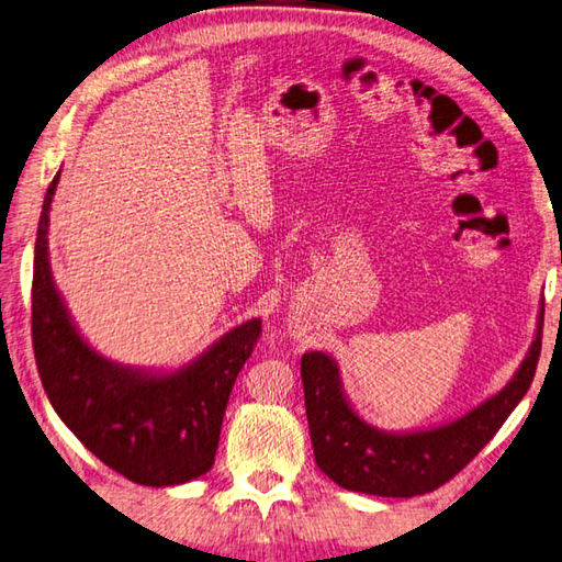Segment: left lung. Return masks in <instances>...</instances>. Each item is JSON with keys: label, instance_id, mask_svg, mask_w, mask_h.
Listing matches in <instances>:
<instances>
[{"label": "left lung", "instance_id": "left-lung-1", "mask_svg": "<svg viewBox=\"0 0 562 562\" xmlns=\"http://www.w3.org/2000/svg\"><path fill=\"white\" fill-rule=\"evenodd\" d=\"M543 337V305L536 337L512 381L463 417L417 431H383L351 407L339 366L325 351L301 359L305 415L315 463L339 487L378 497L427 495L463 471L505 425L531 387Z\"/></svg>", "mask_w": 562, "mask_h": 562}]
</instances>
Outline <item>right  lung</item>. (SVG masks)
I'll list each match as a JSON object with an SVG mask.
<instances>
[{
    "label": "right lung",
    "mask_w": 562,
    "mask_h": 562,
    "mask_svg": "<svg viewBox=\"0 0 562 562\" xmlns=\"http://www.w3.org/2000/svg\"><path fill=\"white\" fill-rule=\"evenodd\" d=\"M60 171L45 193L33 251L31 329L41 383L67 429L123 477L147 487L209 473L237 373L251 357L261 319L225 331L177 371L121 366L91 349L57 293L48 225Z\"/></svg>",
    "instance_id": "right-lung-1"
}]
</instances>
